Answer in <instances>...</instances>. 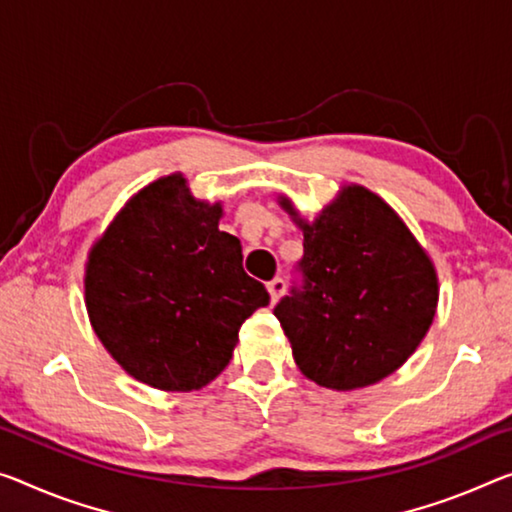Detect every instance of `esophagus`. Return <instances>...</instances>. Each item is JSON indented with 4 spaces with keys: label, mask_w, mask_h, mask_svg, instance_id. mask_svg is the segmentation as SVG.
Returning a JSON list of instances; mask_svg holds the SVG:
<instances>
[{
    "label": "esophagus",
    "mask_w": 512,
    "mask_h": 512,
    "mask_svg": "<svg viewBox=\"0 0 512 512\" xmlns=\"http://www.w3.org/2000/svg\"><path fill=\"white\" fill-rule=\"evenodd\" d=\"M267 290H270L272 302H277L279 297L283 295V290H286V281H283L281 277H274L270 283H267Z\"/></svg>",
    "instance_id": "34e87169"
}]
</instances>
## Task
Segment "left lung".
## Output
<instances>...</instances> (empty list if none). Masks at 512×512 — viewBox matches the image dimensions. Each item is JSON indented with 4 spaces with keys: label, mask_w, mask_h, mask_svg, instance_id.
<instances>
[{
    "label": "left lung",
    "mask_w": 512,
    "mask_h": 512,
    "mask_svg": "<svg viewBox=\"0 0 512 512\" xmlns=\"http://www.w3.org/2000/svg\"><path fill=\"white\" fill-rule=\"evenodd\" d=\"M304 256L300 286L274 306L295 364L320 387L375 384L410 359L437 311V272L391 206L361 185L313 219L297 217Z\"/></svg>",
    "instance_id": "obj_1"
}]
</instances>
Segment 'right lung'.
Listing matches in <instances>:
<instances>
[{
    "mask_svg": "<svg viewBox=\"0 0 512 512\" xmlns=\"http://www.w3.org/2000/svg\"><path fill=\"white\" fill-rule=\"evenodd\" d=\"M219 217L222 203L196 201L174 174L132 196L89 254L91 325L109 355L155 389L206 387L229 366L242 322L270 304Z\"/></svg>",
    "mask_w": 512,
    "mask_h": 512,
    "instance_id": "add662e5",
    "label": "right lung"
}]
</instances>
